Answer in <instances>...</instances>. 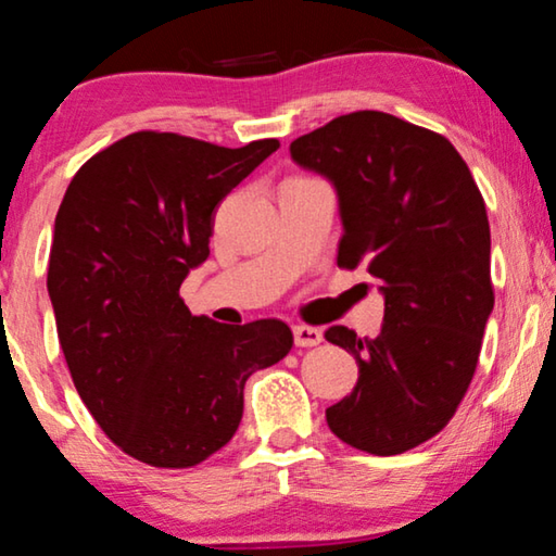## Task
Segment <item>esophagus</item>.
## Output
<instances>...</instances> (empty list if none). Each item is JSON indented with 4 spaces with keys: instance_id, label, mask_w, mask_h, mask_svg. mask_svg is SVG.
Wrapping results in <instances>:
<instances>
[{
    "instance_id": "34e87169",
    "label": "esophagus",
    "mask_w": 556,
    "mask_h": 556,
    "mask_svg": "<svg viewBox=\"0 0 556 556\" xmlns=\"http://www.w3.org/2000/svg\"><path fill=\"white\" fill-rule=\"evenodd\" d=\"M293 339L295 346H316L324 341V333L314 326H293Z\"/></svg>"
}]
</instances>
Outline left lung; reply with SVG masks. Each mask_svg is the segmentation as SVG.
<instances>
[{"instance_id": "1", "label": "left lung", "mask_w": 556, "mask_h": 556, "mask_svg": "<svg viewBox=\"0 0 556 556\" xmlns=\"http://www.w3.org/2000/svg\"><path fill=\"white\" fill-rule=\"evenodd\" d=\"M291 156L337 189L339 268L367 265L384 295L377 339L326 331L359 364L326 422L356 451L405 453L451 422L473 379L493 311L485 202L445 136L382 111L333 118Z\"/></svg>"}]
</instances>
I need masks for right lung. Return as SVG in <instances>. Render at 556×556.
Instances as JSON below:
<instances>
[{
    "mask_svg": "<svg viewBox=\"0 0 556 556\" xmlns=\"http://www.w3.org/2000/svg\"><path fill=\"white\" fill-rule=\"evenodd\" d=\"M278 147L136 131L90 156L60 204L48 265L60 346L93 420L147 466L192 468L230 443L248 377L291 352L278 318L217 324L179 295L207 261L217 204Z\"/></svg>",
    "mask_w": 556,
    "mask_h": 556,
    "instance_id": "add662e5",
    "label": "right lung"
}]
</instances>
